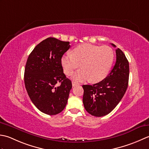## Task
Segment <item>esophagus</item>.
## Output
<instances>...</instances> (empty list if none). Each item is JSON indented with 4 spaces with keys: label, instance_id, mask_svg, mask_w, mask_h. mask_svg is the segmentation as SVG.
I'll use <instances>...</instances> for the list:
<instances>
[{
    "label": "esophagus",
    "instance_id": "34e87169",
    "mask_svg": "<svg viewBox=\"0 0 149 149\" xmlns=\"http://www.w3.org/2000/svg\"><path fill=\"white\" fill-rule=\"evenodd\" d=\"M78 83H76L75 81H72V87H75V86H78Z\"/></svg>",
    "mask_w": 149,
    "mask_h": 149
}]
</instances>
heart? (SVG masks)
<instances>
[{
  "label": "heart",
  "instance_id": "heart-1",
  "mask_svg": "<svg viewBox=\"0 0 149 149\" xmlns=\"http://www.w3.org/2000/svg\"><path fill=\"white\" fill-rule=\"evenodd\" d=\"M113 50L107 45L98 46L89 44L78 45L72 54H66L62 58L63 72L68 76L72 74L75 69H79L72 76L76 81L91 80L97 82L104 79L113 63Z\"/></svg>",
  "mask_w": 149,
  "mask_h": 149
}]
</instances>
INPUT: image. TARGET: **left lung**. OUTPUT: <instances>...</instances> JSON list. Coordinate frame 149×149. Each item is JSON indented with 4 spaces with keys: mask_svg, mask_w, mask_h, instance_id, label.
<instances>
[{
    "mask_svg": "<svg viewBox=\"0 0 149 149\" xmlns=\"http://www.w3.org/2000/svg\"><path fill=\"white\" fill-rule=\"evenodd\" d=\"M112 45L116 47L113 44ZM116 63L107 77L92 86H82L84 107L93 116L101 117L110 113L122 99L128 87L129 62L119 48L116 49Z\"/></svg>",
    "mask_w": 149,
    "mask_h": 149,
    "instance_id": "left-lung-1",
    "label": "left lung"
}]
</instances>
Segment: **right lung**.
<instances>
[{
    "instance_id": "add662e5",
    "label": "right lung",
    "mask_w": 149,
    "mask_h": 149,
    "mask_svg": "<svg viewBox=\"0 0 149 149\" xmlns=\"http://www.w3.org/2000/svg\"><path fill=\"white\" fill-rule=\"evenodd\" d=\"M70 47L69 42L47 38L36 45L27 60L26 91L36 107L46 114L61 113L68 102L72 83L63 73L61 60Z\"/></svg>"
}]
</instances>
